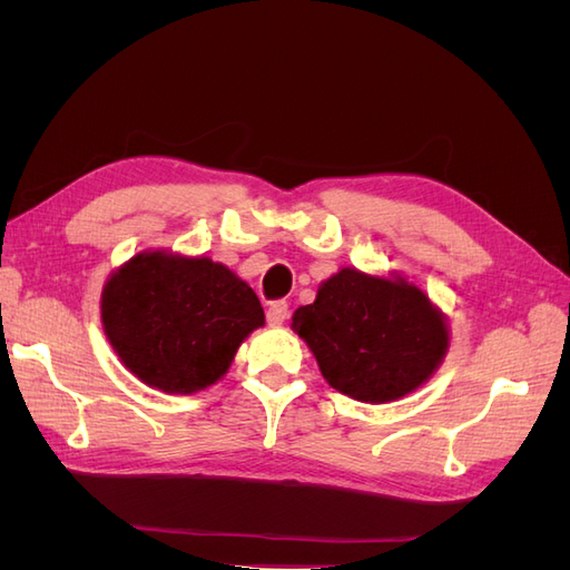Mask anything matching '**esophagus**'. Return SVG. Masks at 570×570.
Listing matches in <instances>:
<instances>
[{
    "instance_id": "obj_1",
    "label": "esophagus",
    "mask_w": 570,
    "mask_h": 570,
    "mask_svg": "<svg viewBox=\"0 0 570 570\" xmlns=\"http://www.w3.org/2000/svg\"><path fill=\"white\" fill-rule=\"evenodd\" d=\"M285 318H287V302H273L271 306H268V312H266V321H268V325H283L285 323Z\"/></svg>"
}]
</instances>
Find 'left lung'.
I'll return each mask as SVG.
<instances>
[{
	"instance_id": "1",
	"label": "left lung",
	"mask_w": 570,
	"mask_h": 570,
	"mask_svg": "<svg viewBox=\"0 0 570 570\" xmlns=\"http://www.w3.org/2000/svg\"><path fill=\"white\" fill-rule=\"evenodd\" d=\"M325 383L366 404H387L428 383L450 350V327L425 292L402 275L342 268L314 304L292 314Z\"/></svg>"
}]
</instances>
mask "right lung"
<instances>
[{
  "label": "right lung",
  "instance_id": "add662e5",
  "mask_svg": "<svg viewBox=\"0 0 570 570\" xmlns=\"http://www.w3.org/2000/svg\"><path fill=\"white\" fill-rule=\"evenodd\" d=\"M264 321L254 289L209 256L145 249L101 289V325L120 364L166 394L218 383Z\"/></svg>",
  "mask_w": 570,
  "mask_h": 570
}]
</instances>
